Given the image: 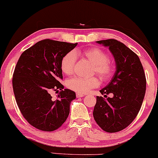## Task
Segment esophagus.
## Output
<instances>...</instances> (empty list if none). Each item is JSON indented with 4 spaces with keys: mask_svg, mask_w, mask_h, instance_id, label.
<instances>
[{
    "mask_svg": "<svg viewBox=\"0 0 158 158\" xmlns=\"http://www.w3.org/2000/svg\"><path fill=\"white\" fill-rule=\"evenodd\" d=\"M84 94L81 93H76V97H77V98H81V97H84Z\"/></svg>",
    "mask_w": 158,
    "mask_h": 158,
    "instance_id": "obj_1",
    "label": "esophagus"
}]
</instances>
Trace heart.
<instances>
[{
    "label": "heart",
    "instance_id": "obj_1",
    "mask_svg": "<svg viewBox=\"0 0 158 158\" xmlns=\"http://www.w3.org/2000/svg\"><path fill=\"white\" fill-rule=\"evenodd\" d=\"M77 54H81L93 65V72L102 81H107L111 78L115 69L114 64L108 58L107 54L98 48H89L83 51H71L65 54L60 63L63 73L67 75L73 73L77 59ZM98 80L95 77L90 78L74 77L67 81V86L78 93H86L90 89L98 87Z\"/></svg>",
    "mask_w": 158,
    "mask_h": 158
}]
</instances>
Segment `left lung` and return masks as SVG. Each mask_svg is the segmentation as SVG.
Returning a JSON list of instances; mask_svg holds the SVG:
<instances>
[{
	"instance_id": "1",
	"label": "left lung",
	"mask_w": 158,
	"mask_h": 158,
	"mask_svg": "<svg viewBox=\"0 0 158 158\" xmlns=\"http://www.w3.org/2000/svg\"><path fill=\"white\" fill-rule=\"evenodd\" d=\"M97 43L109 48L116 70L109 84L100 90L104 96L113 93V97L96 96L93 117L104 131L118 132L128 126L140 110L146 93V74L139 56L121 42L110 39Z\"/></svg>"
}]
</instances>
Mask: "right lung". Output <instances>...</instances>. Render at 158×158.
Listing matches in <instances>:
<instances>
[{"mask_svg": "<svg viewBox=\"0 0 158 158\" xmlns=\"http://www.w3.org/2000/svg\"><path fill=\"white\" fill-rule=\"evenodd\" d=\"M77 43L41 40L22 53L12 77V88L21 113L30 125L43 131L62 126L69 114L75 93L60 83L63 79L61 63L65 54ZM60 92L56 99L50 93Z\"/></svg>", "mask_w": 158, "mask_h": 158, "instance_id": "obj_1", "label": "right lung"}]
</instances>
